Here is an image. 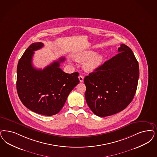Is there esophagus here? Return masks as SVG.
Wrapping results in <instances>:
<instances>
[{"label": "esophagus", "instance_id": "34e87169", "mask_svg": "<svg viewBox=\"0 0 157 157\" xmlns=\"http://www.w3.org/2000/svg\"><path fill=\"white\" fill-rule=\"evenodd\" d=\"M78 78L79 79L80 82H83V79H84V77L83 76L79 75L78 76Z\"/></svg>", "mask_w": 157, "mask_h": 157}]
</instances>
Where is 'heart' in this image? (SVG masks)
Listing matches in <instances>:
<instances>
[{"instance_id": "obj_1", "label": "heart", "mask_w": 157, "mask_h": 157, "mask_svg": "<svg viewBox=\"0 0 157 157\" xmlns=\"http://www.w3.org/2000/svg\"><path fill=\"white\" fill-rule=\"evenodd\" d=\"M77 62L84 63V69L87 71H93L99 67L103 61V57L96 52L88 50L78 53L74 56Z\"/></svg>"}]
</instances>
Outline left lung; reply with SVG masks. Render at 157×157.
I'll return each instance as SVG.
<instances>
[{
    "label": "left lung",
    "mask_w": 157,
    "mask_h": 157,
    "mask_svg": "<svg viewBox=\"0 0 157 157\" xmlns=\"http://www.w3.org/2000/svg\"><path fill=\"white\" fill-rule=\"evenodd\" d=\"M118 52L84 78L87 104L98 117L122 111L135 95L139 78L138 61L132 50L124 44H121Z\"/></svg>",
    "instance_id": "obj_1"
}]
</instances>
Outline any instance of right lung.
Returning a JSON list of instances; mask_svg holds the SVG:
<instances>
[{"label": "right lung", "instance_id": "1", "mask_svg": "<svg viewBox=\"0 0 157 157\" xmlns=\"http://www.w3.org/2000/svg\"><path fill=\"white\" fill-rule=\"evenodd\" d=\"M42 42L31 44L19 60L17 68V90L22 103L37 114L52 116L63 107L68 96L79 83V73H65L59 68L65 58L61 57L43 70L33 67L34 51Z\"/></svg>", "mask_w": 157, "mask_h": 157}]
</instances>
